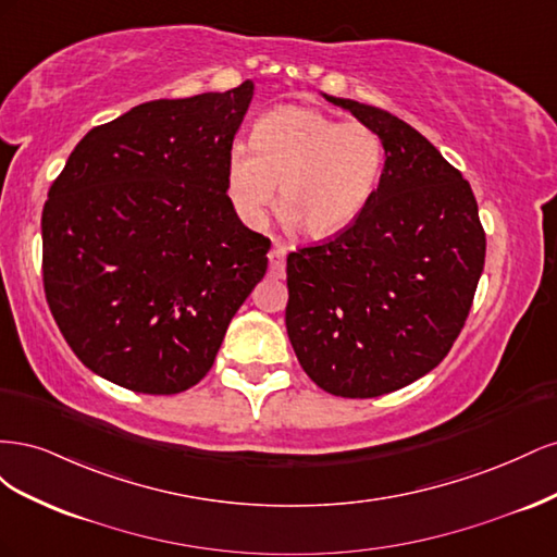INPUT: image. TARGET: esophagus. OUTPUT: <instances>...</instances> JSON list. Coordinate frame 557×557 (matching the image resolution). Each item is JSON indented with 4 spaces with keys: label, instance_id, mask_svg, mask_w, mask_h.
Masks as SVG:
<instances>
[{
    "label": "esophagus",
    "instance_id": "obj_1",
    "mask_svg": "<svg viewBox=\"0 0 557 557\" xmlns=\"http://www.w3.org/2000/svg\"><path fill=\"white\" fill-rule=\"evenodd\" d=\"M285 256H288V250H285L283 244L276 242V246L269 250V274H272V276H283V272H285Z\"/></svg>",
    "mask_w": 557,
    "mask_h": 557
}]
</instances>
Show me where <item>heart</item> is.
Segmentation results:
<instances>
[{
	"label": "heart",
	"mask_w": 557,
	"mask_h": 557,
	"mask_svg": "<svg viewBox=\"0 0 557 557\" xmlns=\"http://www.w3.org/2000/svg\"><path fill=\"white\" fill-rule=\"evenodd\" d=\"M383 164V141L364 123H342L307 109L278 107L252 127V141L234 144L227 195L250 227L267 221L276 201L309 237L342 232L372 195Z\"/></svg>",
	"instance_id": "heart-1"
}]
</instances>
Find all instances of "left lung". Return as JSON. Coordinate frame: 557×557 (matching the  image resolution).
I'll return each instance as SVG.
<instances>
[{
	"label": "left lung",
	"mask_w": 557,
	"mask_h": 557,
	"mask_svg": "<svg viewBox=\"0 0 557 557\" xmlns=\"http://www.w3.org/2000/svg\"><path fill=\"white\" fill-rule=\"evenodd\" d=\"M325 99L379 134L385 164L356 221L288 256L285 327L318 387L379 397L448 356L474 301L485 232L469 183L423 134L379 107Z\"/></svg>",
	"instance_id": "1"
}]
</instances>
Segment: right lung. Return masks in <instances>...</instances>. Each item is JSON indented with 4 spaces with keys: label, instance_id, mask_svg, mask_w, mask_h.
I'll return each instance as SVG.
<instances>
[{
    "label": "right lung",
    "instance_id": "right-lung-1",
    "mask_svg": "<svg viewBox=\"0 0 557 557\" xmlns=\"http://www.w3.org/2000/svg\"><path fill=\"white\" fill-rule=\"evenodd\" d=\"M252 81L156 99L78 141L41 213L44 293L76 358L144 395L207 376L272 242L227 197Z\"/></svg>",
    "mask_w": 557,
    "mask_h": 557
}]
</instances>
